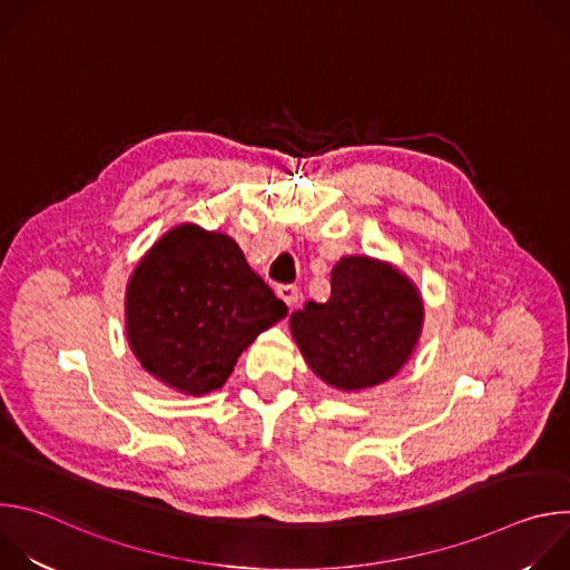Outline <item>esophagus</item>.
<instances>
[{"instance_id": "1", "label": "esophagus", "mask_w": 570, "mask_h": 570, "mask_svg": "<svg viewBox=\"0 0 570 570\" xmlns=\"http://www.w3.org/2000/svg\"><path fill=\"white\" fill-rule=\"evenodd\" d=\"M277 297L284 299L288 306H293L297 302V286L295 284H279L277 286Z\"/></svg>"}]
</instances>
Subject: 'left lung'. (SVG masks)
Listing matches in <instances>:
<instances>
[{
  "mask_svg": "<svg viewBox=\"0 0 570 570\" xmlns=\"http://www.w3.org/2000/svg\"><path fill=\"white\" fill-rule=\"evenodd\" d=\"M424 322L417 286L372 257H343L327 302L291 315V334L308 367L332 387L356 392L392 379L411 358Z\"/></svg>",
  "mask_w": 570,
  "mask_h": 570,
  "instance_id": "1",
  "label": "left lung"
}]
</instances>
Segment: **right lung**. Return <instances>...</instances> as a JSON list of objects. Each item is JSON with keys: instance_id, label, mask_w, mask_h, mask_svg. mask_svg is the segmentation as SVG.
Segmentation results:
<instances>
[{"instance_id": "1", "label": "right lung", "mask_w": 570, "mask_h": 570, "mask_svg": "<svg viewBox=\"0 0 570 570\" xmlns=\"http://www.w3.org/2000/svg\"><path fill=\"white\" fill-rule=\"evenodd\" d=\"M288 313L236 240L194 223L169 229L126 286V334L141 367L183 392L207 394L236 358Z\"/></svg>"}]
</instances>
